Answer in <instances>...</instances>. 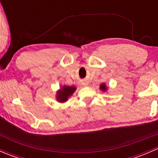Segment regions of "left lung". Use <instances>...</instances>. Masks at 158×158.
Masks as SVG:
<instances>
[{"label":"left lung","mask_w":158,"mask_h":158,"mask_svg":"<svg viewBox=\"0 0 158 158\" xmlns=\"http://www.w3.org/2000/svg\"><path fill=\"white\" fill-rule=\"evenodd\" d=\"M99 89H100V90L102 91V92H107V90H108V89H109V87H108L107 85H106V83H102L101 85H100Z\"/></svg>","instance_id":"left-lung-1"}]
</instances>
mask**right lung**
Wrapping results in <instances>:
<instances>
[{"label":"right lung","instance_id":"1","mask_svg":"<svg viewBox=\"0 0 158 158\" xmlns=\"http://www.w3.org/2000/svg\"><path fill=\"white\" fill-rule=\"evenodd\" d=\"M76 88L75 86H69V85H63L59 90L56 91V99L60 103H64L68 101L70 96L73 95Z\"/></svg>","mask_w":158,"mask_h":158}]
</instances>
